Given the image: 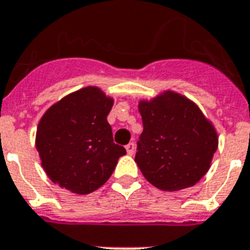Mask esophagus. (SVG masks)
<instances>
[{
	"mask_svg": "<svg viewBox=\"0 0 250 250\" xmlns=\"http://www.w3.org/2000/svg\"><path fill=\"white\" fill-rule=\"evenodd\" d=\"M125 150H127V154H128V155H133V154H135V150H136L135 144L129 143L128 145L125 146Z\"/></svg>",
	"mask_w": 250,
	"mask_h": 250,
	"instance_id": "1",
	"label": "esophagus"
}]
</instances>
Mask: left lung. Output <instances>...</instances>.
<instances>
[{
  "label": "left lung",
  "instance_id": "left-lung-1",
  "mask_svg": "<svg viewBox=\"0 0 250 250\" xmlns=\"http://www.w3.org/2000/svg\"><path fill=\"white\" fill-rule=\"evenodd\" d=\"M144 131L135 162L144 177L164 191L191 188L209 171L218 147L212 122L198 105L167 90L140 100Z\"/></svg>",
  "mask_w": 250,
  "mask_h": 250
}]
</instances>
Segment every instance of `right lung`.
<instances>
[{"label":"right lung","mask_w":250,"mask_h":250,"mask_svg":"<svg viewBox=\"0 0 250 250\" xmlns=\"http://www.w3.org/2000/svg\"><path fill=\"white\" fill-rule=\"evenodd\" d=\"M114 104L101 88L88 86L64 96L42 115L36 147L48 178L86 195L110 178L125 149L113 141L107 114Z\"/></svg>","instance_id":"obj_1"}]
</instances>
